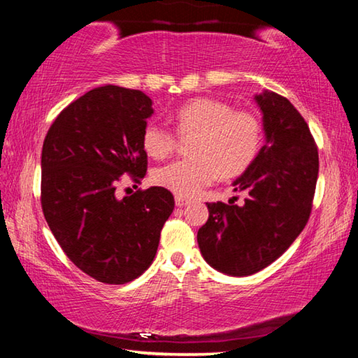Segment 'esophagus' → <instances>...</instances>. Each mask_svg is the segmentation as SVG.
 I'll return each instance as SVG.
<instances>
[{
  "instance_id": "1",
  "label": "esophagus",
  "mask_w": 358,
  "mask_h": 358,
  "mask_svg": "<svg viewBox=\"0 0 358 358\" xmlns=\"http://www.w3.org/2000/svg\"><path fill=\"white\" fill-rule=\"evenodd\" d=\"M187 203H189V201H187V199H185V197H180V196H175V205H177L178 208H183V207H186Z\"/></svg>"
}]
</instances>
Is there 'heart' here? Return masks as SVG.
<instances>
[{"mask_svg": "<svg viewBox=\"0 0 358 358\" xmlns=\"http://www.w3.org/2000/svg\"><path fill=\"white\" fill-rule=\"evenodd\" d=\"M177 134L191 138V157L157 167L153 181L175 196L194 197L215 181L235 178L250 167L262 143V126L250 112H234L226 102L201 98L186 102L173 113ZM177 138L162 126L150 123L142 132L143 151L164 159L175 150Z\"/></svg>", "mask_w": 358, "mask_h": 358, "instance_id": "obj_1", "label": "heart"}]
</instances>
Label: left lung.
Instances as JSON below:
<instances>
[{
  "mask_svg": "<svg viewBox=\"0 0 358 358\" xmlns=\"http://www.w3.org/2000/svg\"><path fill=\"white\" fill-rule=\"evenodd\" d=\"M262 112L264 147L234 181L241 205L207 203L197 243L210 266L230 276L257 273L294 243L310 220L319 173L314 138L299 110L273 92L254 96Z\"/></svg>",
  "mask_w": 358,
  "mask_h": 358,
  "instance_id": "1",
  "label": "left lung"
}]
</instances>
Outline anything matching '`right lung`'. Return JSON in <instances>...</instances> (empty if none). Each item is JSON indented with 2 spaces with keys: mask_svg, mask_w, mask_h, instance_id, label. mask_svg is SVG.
Here are the masks:
<instances>
[{
  "mask_svg": "<svg viewBox=\"0 0 358 358\" xmlns=\"http://www.w3.org/2000/svg\"><path fill=\"white\" fill-rule=\"evenodd\" d=\"M153 112L145 93L106 85L66 107L42 145L45 221L66 256L101 282H129L148 268L175 207L161 186L117 196L121 177L147 173L142 132Z\"/></svg>",
  "mask_w": 358,
  "mask_h": 358,
  "instance_id": "1",
  "label": "right lung"
}]
</instances>
